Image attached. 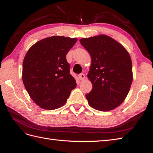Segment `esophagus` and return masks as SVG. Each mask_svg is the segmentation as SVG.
Masks as SVG:
<instances>
[{
	"label": "esophagus",
	"instance_id": "esophagus-1",
	"mask_svg": "<svg viewBox=\"0 0 153 153\" xmlns=\"http://www.w3.org/2000/svg\"><path fill=\"white\" fill-rule=\"evenodd\" d=\"M78 78H80V80H84L85 79V75H84V74L81 73V74H80V75H78Z\"/></svg>",
	"mask_w": 153,
	"mask_h": 153
}]
</instances>
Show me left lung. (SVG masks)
<instances>
[{
  "label": "left lung",
  "instance_id": "1",
  "mask_svg": "<svg viewBox=\"0 0 153 153\" xmlns=\"http://www.w3.org/2000/svg\"><path fill=\"white\" fill-rule=\"evenodd\" d=\"M80 42L91 57L87 77L92 89L85 94L88 103L97 110H114L124 101L132 84L130 55L122 45L106 35L82 38Z\"/></svg>",
  "mask_w": 153,
  "mask_h": 153
}]
</instances>
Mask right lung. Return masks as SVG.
<instances>
[{
    "mask_svg": "<svg viewBox=\"0 0 153 153\" xmlns=\"http://www.w3.org/2000/svg\"><path fill=\"white\" fill-rule=\"evenodd\" d=\"M76 41V38L53 36L39 41L27 51L22 80L30 97L41 108L61 107L76 87L66 57Z\"/></svg>",
    "mask_w": 153,
    "mask_h": 153,
    "instance_id": "1",
    "label": "right lung"
}]
</instances>
